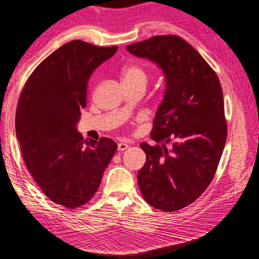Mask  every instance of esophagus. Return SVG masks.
Wrapping results in <instances>:
<instances>
[{
	"label": "esophagus",
	"instance_id": "1",
	"mask_svg": "<svg viewBox=\"0 0 259 259\" xmlns=\"http://www.w3.org/2000/svg\"><path fill=\"white\" fill-rule=\"evenodd\" d=\"M128 143H126V142H119L118 143V151H120V152H122V151H125L126 149H128Z\"/></svg>",
	"mask_w": 259,
	"mask_h": 259
}]
</instances>
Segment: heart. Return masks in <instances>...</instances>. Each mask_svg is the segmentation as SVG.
Instances as JSON below:
<instances>
[{"label": "heart", "mask_w": 259, "mask_h": 259, "mask_svg": "<svg viewBox=\"0 0 259 259\" xmlns=\"http://www.w3.org/2000/svg\"><path fill=\"white\" fill-rule=\"evenodd\" d=\"M147 72L142 66L138 64L126 65L122 69V80L125 83L143 82L147 83Z\"/></svg>", "instance_id": "b5f03b06"}]
</instances>
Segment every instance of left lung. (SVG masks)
<instances>
[{
    "label": "left lung",
    "instance_id": "1",
    "mask_svg": "<svg viewBox=\"0 0 259 259\" xmlns=\"http://www.w3.org/2000/svg\"><path fill=\"white\" fill-rule=\"evenodd\" d=\"M131 54L163 70L166 91L154 119L151 139L173 142L140 147L147 160L138 182L145 200L173 212L196 201L217 171L227 138L219 79L206 61L178 35H156L126 47Z\"/></svg>",
    "mask_w": 259,
    "mask_h": 259
}]
</instances>
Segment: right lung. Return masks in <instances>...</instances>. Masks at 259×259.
<instances>
[{"mask_svg":"<svg viewBox=\"0 0 259 259\" xmlns=\"http://www.w3.org/2000/svg\"><path fill=\"white\" fill-rule=\"evenodd\" d=\"M117 49L67 42L35 67L20 93L16 134L25 165L41 192L66 209L91 201L117 150L111 139L88 141L75 128L93 71Z\"/></svg>","mask_w":259,"mask_h":259,"instance_id":"obj_1","label":"right lung"}]
</instances>
